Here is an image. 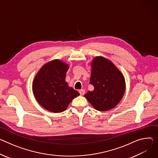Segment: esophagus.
I'll use <instances>...</instances> for the list:
<instances>
[{"label":"esophagus","instance_id":"34e87169","mask_svg":"<svg viewBox=\"0 0 158 158\" xmlns=\"http://www.w3.org/2000/svg\"><path fill=\"white\" fill-rule=\"evenodd\" d=\"M79 94L81 96H83L85 94V90L84 89H81V90H79Z\"/></svg>","mask_w":158,"mask_h":158}]
</instances>
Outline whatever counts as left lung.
<instances>
[{
  "label": "left lung",
  "mask_w": 158,
  "mask_h": 158,
  "mask_svg": "<svg viewBox=\"0 0 158 158\" xmlns=\"http://www.w3.org/2000/svg\"><path fill=\"white\" fill-rule=\"evenodd\" d=\"M91 67L89 83L94 89L84 96L96 110H109L117 105L124 94V77L111 61L102 56L94 58Z\"/></svg>",
  "instance_id": "obj_1"
}]
</instances>
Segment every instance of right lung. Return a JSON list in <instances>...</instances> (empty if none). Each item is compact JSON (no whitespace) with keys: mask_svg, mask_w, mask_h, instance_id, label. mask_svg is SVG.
<instances>
[{"mask_svg":"<svg viewBox=\"0 0 158 158\" xmlns=\"http://www.w3.org/2000/svg\"><path fill=\"white\" fill-rule=\"evenodd\" d=\"M68 69L59 60L51 61L42 67L33 81L35 97L42 107L51 112L65 111L72 100L79 95L65 82Z\"/></svg>","mask_w":158,"mask_h":158,"instance_id":"right-lung-1","label":"right lung"}]
</instances>
